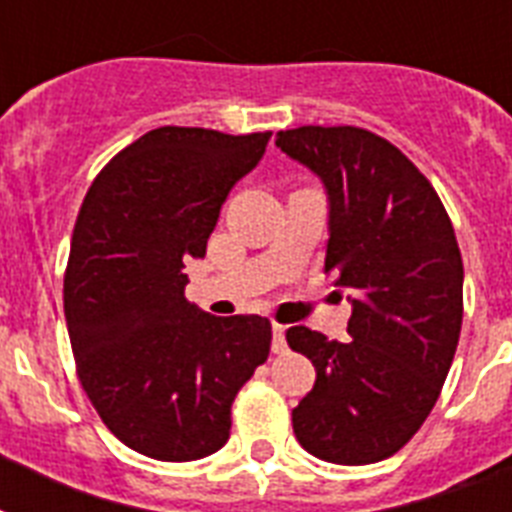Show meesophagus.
Wrapping results in <instances>:
<instances>
[{
  "instance_id": "esophagus-1",
  "label": "esophagus",
  "mask_w": 512,
  "mask_h": 512,
  "mask_svg": "<svg viewBox=\"0 0 512 512\" xmlns=\"http://www.w3.org/2000/svg\"><path fill=\"white\" fill-rule=\"evenodd\" d=\"M270 350L276 352H286V328L273 323V342H270Z\"/></svg>"
}]
</instances>
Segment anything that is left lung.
<instances>
[{
	"label": "left lung",
	"mask_w": 512,
	"mask_h": 512,
	"mask_svg": "<svg viewBox=\"0 0 512 512\" xmlns=\"http://www.w3.org/2000/svg\"><path fill=\"white\" fill-rule=\"evenodd\" d=\"M276 147L321 178L326 273L352 305L347 342L286 331L315 365L294 436L328 463H378L421 429L450 373L463 323L458 239L434 186L381 136L302 126L276 134Z\"/></svg>",
	"instance_id": "left-lung-1"
}]
</instances>
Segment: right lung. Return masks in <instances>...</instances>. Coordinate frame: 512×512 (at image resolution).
I'll return each mask as SVG.
<instances>
[{"mask_svg":"<svg viewBox=\"0 0 512 512\" xmlns=\"http://www.w3.org/2000/svg\"><path fill=\"white\" fill-rule=\"evenodd\" d=\"M268 139L155 128L112 157L83 199L65 273L70 344L99 418L147 458L218 452L234 397L268 360V318L199 310L184 273Z\"/></svg>","mask_w":512,"mask_h":512,"instance_id":"add662e5","label":"right lung"}]
</instances>
